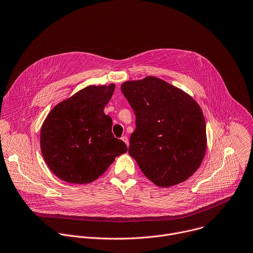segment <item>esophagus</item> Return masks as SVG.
I'll use <instances>...</instances> for the list:
<instances>
[{"instance_id": "34e87169", "label": "esophagus", "mask_w": 253, "mask_h": 253, "mask_svg": "<svg viewBox=\"0 0 253 253\" xmlns=\"http://www.w3.org/2000/svg\"><path fill=\"white\" fill-rule=\"evenodd\" d=\"M121 140L127 145V146H129V140H128V138L126 137V136H123V137H121Z\"/></svg>"}]
</instances>
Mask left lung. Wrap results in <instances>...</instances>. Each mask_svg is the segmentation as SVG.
<instances>
[{
    "label": "left lung",
    "mask_w": 253,
    "mask_h": 253,
    "mask_svg": "<svg viewBox=\"0 0 253 253\" xmlns=\"http://www.w3.org/2000/svg\"><path fill=\"white\" fill-rule=\"evenodd\" d=\"M121 91L136 116L129 155L143 174L162 188L188 180L207 150L200 105L182 89L154 76L126 81Z\"/></svg>",
    "instance_id": "8db88e82"
}]
</instances>
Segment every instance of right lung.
<instances>
[{
	"mask_svg": "<svg viewBox=\"0 0 253 253\" xmlns=\"http://www.w3.org/2000/svg\"><path fill=\"white\" fill-rule=\"evenodd\" d=\"M115 84L89 85L55 105L41 129V150L50 171L70 184H89L103 175L126 144L111 132L104 113Z\"/></svg>",
	"mask_w": 253,
	"mask_h": 253,
	"instance_id": "1",
	"label": "right lung"
}]
</instances>
